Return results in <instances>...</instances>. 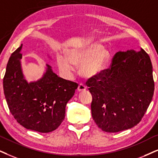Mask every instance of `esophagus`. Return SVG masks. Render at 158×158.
<instances>
[{
  "label": "esophagus",
  "instance_id": "1",
  "mask_svg": "<svg viewBox=\"0 0 158 158\" xmlns=\"http://www.w3.org/2000/svg\"><path fill=\"white\" fill-rule=\"evenodd\" d=\"M78 91L79 92H82L85 91L86 89V86L84 85L83 84H79V86H78Z\"/></svg>",
  "mask_w": 158,
  "mask_h": 158
}]
</instances>
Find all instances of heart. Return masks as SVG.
<instances>
[{
	"mask_svg": "<svg viewBox=\"0 0 158 158\" xmlns=\"http://www.w3.org/2000/svg\"><path fill=\"white\" fill-rule=\"evenodd\" d=\"M110 60V53L98 44L70 49L67 56L58 55L57 63L60 71L66 78H71L77 65H80V73L87 79H93L105 71Z\"/></svg>",
	"mask_w": 158,
	"mask_h": 158,
	"instance_id": "b5f03b06",
	"label": "heart"
}]
</instances>
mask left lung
<instances>
[{
  "mask_svg": "<svg viewBox=\"0 0 158 158\" xmlns=\"http://www.w3.org/2000/svg\"><path fill=\"white\" fill-rule=\"evenodd\" d=\"M92 117L107 133L132 128L141 120L152 99L155 83L151 60L143 49L119 51L111 68L89 79Z\"/></svg>",
  "mask_w": 158,
  "mask_h": 158,
  "instance_id": "1",
  "label": "left lung"
}]
</instances>
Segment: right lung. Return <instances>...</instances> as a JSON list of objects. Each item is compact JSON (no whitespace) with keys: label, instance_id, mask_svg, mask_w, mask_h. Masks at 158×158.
Here are the masks:
<instances>
[{"label":"right lung","instance_id":"add662e5","mask_svg":"<svg viewBox=\"0 0 158 158\" xmlns=\"http://www.w3.org/2000/svg\"><path fill=\"white\" fill-rule=\"evenodd\" d=\"M22 47L11 54L3 77V91L11 113L22 126L40 133H49L65 118V106L78 85L53 72L49 65L39 80L28 83L21 65Z\"/></svg>","mask_w":158,"mask_h":158}]
</instances>
